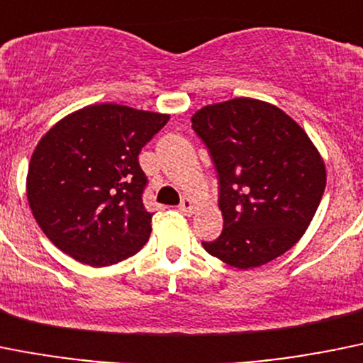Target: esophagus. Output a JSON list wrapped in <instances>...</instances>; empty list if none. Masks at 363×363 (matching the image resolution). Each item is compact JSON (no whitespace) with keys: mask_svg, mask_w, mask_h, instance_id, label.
I'll return each mask as SVG.
<instances>
[{"mask_svg":"<svg viewBox=\"0 0 363 363\" xmlns=\"http://www.w3.org/2000/svg\"><path fill=\"white\" fill-rule=\"evenodd\" d=\"M195 208H197V202L193 201V199L186 197L184 201L181 202V206H179V211L184 213V215H191V213L195 211Z\"/></svg>","mask_w":363,"mask_h":363,"instance_id":"esophagus-1","label":"esophagus"}]
</instances>
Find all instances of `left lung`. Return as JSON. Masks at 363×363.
<instances>
[{"instance_id":"left-lung-1","label":"left lung","mask_w":363,"mask_h":363,"mask_svg":"<svg viewBox=\"0 0 363 363\" xmlns=\"http://www.w3.org/2000/svg\"><path fill=\"white\" fill-rule=\"evenodd\" d=\"M191 127L220 181L223 231L204 249L240 270L292 249L326 188V164L304 128L276 105L245 96L206 105Z\"/></svg>"}]
</instances>
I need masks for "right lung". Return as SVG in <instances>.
<instances>
[{
    "mask_svg": "<svg viewBox=\"0 0 363 363\" xmlns=\"http://www.w3.org/2000/svg\"><path fill=\"white\" fill-rule=\"evenodd\" d=\"M170 114L93 104L40 138L26 175V199L50 242L84 265L134 256L152 231L138 155Z\"/></svg>",
    "mask_w": 363,
    "mask_h": 363,
    "instance_id": "add662e5",
    "label": "right lung"
}]
</instances>
